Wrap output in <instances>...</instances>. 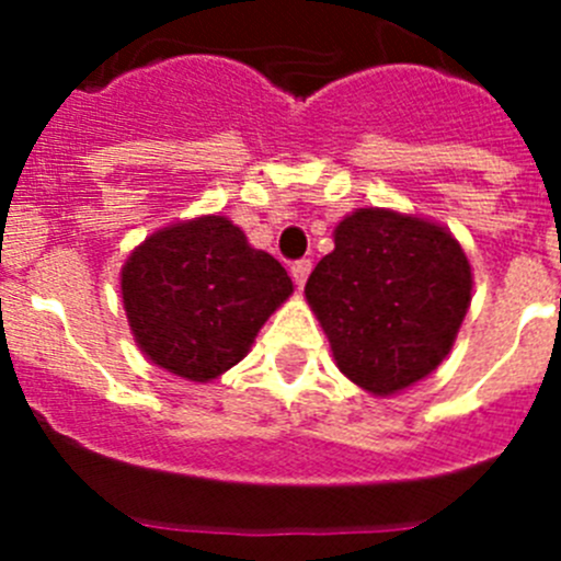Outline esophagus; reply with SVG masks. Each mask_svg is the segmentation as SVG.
<instances>
[{
    "instance_id": "34e87169",
    "label": "esophagus",
    "mask_w": 561,
    "mask_h": 561,
    "mask_svg": "<svg viewBox=\"0 0 561 561\" xmlns=\"http://www.w3.org/2000/svg\"><path fill=\"white\" fill-rule=\"evenodd\" d=\"M309 272H311V261H309V257H300V261H295V264H291V277H295L297 289H304Z\"/></svg>"
}]
</instances>
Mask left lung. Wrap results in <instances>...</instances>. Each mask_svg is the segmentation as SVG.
Instances as JSON below:
<instances>
[{"label":"left lung","instance_id":"obj_1","mask_svg":"<svg viewBox=\"0 0 561 561\" xmlns=\"http://www.w3.org/2000/svg\"><path fill=\"white\" fill-rule=\"evenodd\" d=\"M306 300L336 368L374 396H393L447 359L472 304V266L447 227L359 207L334 230Z\"/></svg>","mask_w":561,"mask_h":561}]
</instances>
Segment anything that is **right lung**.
Instances as JSON below:
<instances>
[{
    "instance_id": "obj_1",
    "label": "right lung",
    "mask_w": 561,
    "mask_h": 561,
    "mask_svg": "<svg viewBox=\"0 0 561 561\" xmlns=\"http://www.w3.org/2000/svg\"><path fill=\"white\" fill-rule=\"evenodd\" d=\"M123 309L142 354L191 381H210L250 351L291 295V277L225 216L162 227L128 255Z\"/></svg>"
}]
</instances>
